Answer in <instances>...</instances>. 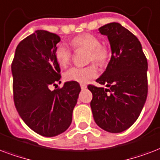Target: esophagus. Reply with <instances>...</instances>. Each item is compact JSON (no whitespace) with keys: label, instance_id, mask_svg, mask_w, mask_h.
Masks as SVG:
<instances>
[{"label":"esophagus","instance_id":"esophagus-1","mask_svg":"<svg viewBox=\"0 0 160 160\" xmlns=\"http://www.w3.org/2000/svg\"><path fill=\"white\" fill-rule=\"evenodd\" d=\"M80 87H81L82 89H86L87 88V85L84 83H81L80 84Z\"/></svg>","mask_w":160,"mask_h":160}]
</instances>
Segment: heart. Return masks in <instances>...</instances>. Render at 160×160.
Masks as SVG:
<instances>
[{
    "instance_id": "b5f03b06",
    "label": "heart",
    "mask_w": 160,
    "mask_h": 160,
    "mask_svg": "<svg viewBox=\"0 0 160 160\" xmlns=\"http://www.w3.org/2000/svg\"><path fill=\"white\" fill-rule=\"evenodd\" d=\"M71 45L74 50H88V62H94L98 65H105L108 61L110 51L108 47L101 44L97 36L91 33H82L74 37L71 40ZM54 57L61 68H66L72 60V52L64 43H58L54 51ZM98 75L97 66L92 63L83 68L73 67L64 73L67 81L77 82L80 83L88 82Z\"/></svg>"
}]
</instances>
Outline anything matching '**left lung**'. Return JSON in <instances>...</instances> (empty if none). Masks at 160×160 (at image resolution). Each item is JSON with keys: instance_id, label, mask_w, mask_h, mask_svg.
<instances>
[{"instance_id": "8db88e82", "label": "left lung", "mask_w": 160, "mask_h": 160, "mask_svg": "<svg viewBox=\"0 0 160 160\" xmlns=\"http://www.w3.org/2000/svg\"><path fill=\"white\" fill-rule=\"evenodd\" d=\"M112 57L102 76L96 80L108 88L89 84L92 93L91 105L95 122L103 130L121 133L138 119L148 95V62L140 42L119 23L102 26Z\"/></svg>"}]
</instances>
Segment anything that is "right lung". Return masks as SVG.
I'll use <instances>...</instances> for the list:
<instances>
[{"mask_svg": "<svg viewBox=\"0 0 160 160\" xmlns=\"http://www.w3.org/2000/svg\"><path fill=\"white\" fill-rule=\"evenodd\" d=\"M61 41L55 33L38 30L21 42L12 63L13 99L25 123L40 135L53 137L66 131L81 88L67 82L51 91L61 81V69L54 57Z\"/></svg>", "mask_w": 160, "mask_h": 160, "instance_id": "add662e5", "label": "right lung"}]
</instances>
